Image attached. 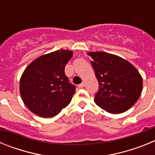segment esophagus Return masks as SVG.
Returning <instances> with one entry per match:
<instances>
[{"label":"esophagus","mask_w":155,"mask_h":155,"mask_svg":"<svg viewBox=\"0 0 155 155\" xmlns=\"http://www.w3.org/2000/svg\"><path fill=\"white\" fill-rule=\"evenodd\" d=\"M84 86H85V84H84V82H82L81 84H79V85H78V87H80V88H82V87H84Z\"/></svg>","instance_id":"obj_1"}]
</instances>
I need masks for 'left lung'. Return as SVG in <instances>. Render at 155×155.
<instances>
[{"instance_id": "left-lung-1", "label": "left lung", "mask_w": 155, "mask_h": 155, "mask_svg": "<svg viewBox=\"0 0 155 155\" xmlns=\"http://www.w3.org/2000/svg\"><path fill=\"white\" fill-rule=\"evenodd\" d=\"M99 89L94 102L113 114L124 113L136 103L141 94V75L124 59L105 52H90Z\"/></svg>"}]
</instances>
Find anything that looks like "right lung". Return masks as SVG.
Instances as JSON below:
<instances>
[{"label": "right lung", "mask_w": 155, "mask_h": 155, "mask_svg": "<svg viewBox=\"0 0 155 155\" xmlns=\"http://www.w3.org/2000/svg\"><path fill=\"white\" fill-rule=\"evenodd\" d=\"M72 56L70 50H57L38 57L25 70L19 89L31 113L50 118L69 105L76 87L69 83L64 68Z\"/></svg>", "instance_id": "add662e5"}]
</instances>
